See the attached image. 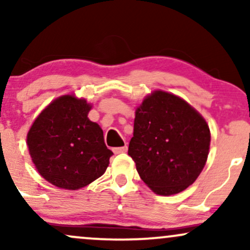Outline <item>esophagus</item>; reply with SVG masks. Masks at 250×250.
<instances>
[{
  "instance_id": "esophagus-1",
  "label": "esophagus",
  "mask_w": 250,
  "mask_h": 250,
  "mask_svg": "<svg viewBox=\"0 0 250 250\" xmlns=\"http://www.w3.org/2000/svg\"><path fill=\"white\" fill-rule=\"evenodd\" d=\"M128 150V147L127 146H123V147H117V148H114L113 151L115 154H122V153H127Z\"/></svg>"
}]
</instances>
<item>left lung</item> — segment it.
<instances>
[{"instance_id":"1","label":"left lung","mask_w":250,"mask_h":250,"mask_svg":"<svg viewBox=\"0 0 250 250\" xmlns=\"http://www.w3.org/2000/svg\"><path fill=\"white\" fill-rule=\"evenodd\" d=\"M210 146L206 120L181 97L155 90L135 111L128 155L143 182L169 196L193 185Z\"/></svg>"}]
</instances>
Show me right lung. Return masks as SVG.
I'll list each match as a JSON object with an SVG mask.
<instances>
[{"instance_id": "1", "label": "right lung", "mask_w": 250, "mask_h": 250, "mask_svg": "<svg viewBox=\"0 0 250 250\" xmlns=\"http://www.w3.org/2000/svg\"><path fill=\"white\" fill-rule=\"evenodd\" d=\"M84 99L63 95L37 116L27 135L33 163L51 185L77 190L104 174L113 151L103 130L88 119Z\"/></svg>"}]
</instances>
